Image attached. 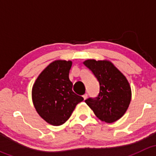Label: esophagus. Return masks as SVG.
<instances>
[{
    "mask_svg": "<svg viewBox=\"0 0 156 156\" xmlns=\"http://www.w3.org/2000/svg\"><path fill=\"white\" fill-rule=\"evenodd\" d=\"M82 97H83V98H84V100H86V99L87 98V94H84V95H83Z\"/></svg>",
    "mask_w": 156,
    "mask_h": 156,
    "instance_id": "1",
    "label": "esophagus"
}]
</instances>
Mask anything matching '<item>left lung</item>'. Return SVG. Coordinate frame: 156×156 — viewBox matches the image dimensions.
Here are the masks:
<instances>
[{
  "instance_id": "left-lung-1",
  "label": "left lung",
  "mask_w": 156,
  "mask_h": 156,
  "mask_svg": "<svg viewBox=\"0 0 156 156\" xmlns=\"http://www.w3.org/2000/svg\"><path fill=\"white\" fill-rule=\"evenodd\" d=\"M100 84V93L95 98L85 100L99 119L106 123L116 122L127 111L131 89L125 75L108 60L87 59L84 62Z\"/></svg>"
}]
</instances>
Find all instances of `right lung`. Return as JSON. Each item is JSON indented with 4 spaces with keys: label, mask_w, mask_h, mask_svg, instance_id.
I'll use <instances>...</instances> for the list:
<instances>
[{
    "label": "right lung",
    "mask_w": 156,
    "mask_h": 156,
    "mask_svg": "<svg viewBox=\"0 0 156 156\" xmlns=\"http://www.w3.org/2000/svg\"><path fill=\"white\" fill-rule=\"evenodd\" d=\"M72 64V61H53L42 71L32 87L31 97L36 111L54 126L65 123L76 105L84 100L72 91L73 84L69 78Z\"/></svg>",
    "instance_id": "obj_1"
}]
</instances>
